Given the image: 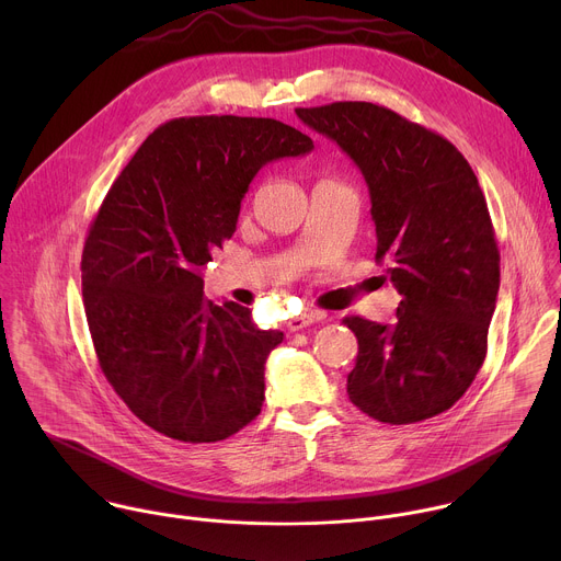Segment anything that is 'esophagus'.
I'll return each mask as SVG.
<instances>
[{
  "label": "esophagus",
  "mask_w": 561,
  "mask_h": 561,
  "mask_svg": "<svg viewBox=\"0 0 561 561\" xmlns=\"http://www.w3.org/2000/svg\"><path fill=\"white\" fill-rule=\"evenodd\" d=\"M324 314L322 312H304V314H295L288 319V329L290 331H301L314 322H322Z\"/></svg>",
  "instance_id": "obj_1"
}]
</instances>
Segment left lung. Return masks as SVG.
<instances>
[{
    "label": "left lung",
    "mask_w": 561,
    "mask_h": 561,
    "mask_svg": "<svg viewBox=\"0 0 561 561\" xmlns=\"http://www.w3.org/2000/svg\"><path fill=\"white\" fill-rule=\"evenodd\" d=\"M333 139L370 195L375 260L402 301L392 324L346 317L359 351L351 402L383 424L448 411L482 368L500 290V251L482 188L442 135L370 102L297 108Z\"/></svg>",
    "instance_id": "1"
}]
</instances>
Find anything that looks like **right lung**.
I'll return each mask as SVG.
<instances>
[{
  "label": "right lung",
  "mask_w": 561,
  "mask_h": 561,
  "mask_svg": "<svg viewBox=\"0 0 561 561\" xmlns=\"http://www.w3.org/2000/svg\"><path fill=\"white\" fill-rule=\"evenodd\" d=\"M312 148L277 119L180 117L111 186L84 244V308L106 379L152 431L204 444L260 415L284 333L257 329L247 306L206 299L202 268L232 237L260 169Z\"/></svg>",
  "instance_id": "obj_1"
}]
</instances>
